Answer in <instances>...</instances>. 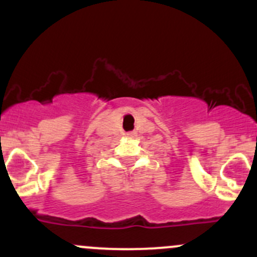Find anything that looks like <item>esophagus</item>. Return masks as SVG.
<instances>
[{
    "label": "esophagus",
    "instance_id": "esophagus-1",
    "mask_svg": "<svg viewBox=\"0 0 257 257\" xmlns=\"http://www.w3.org/2000/svg\"><path fill=\"white\" fill-rule=\"evenodd\" d=\"M134 136H136V133H134V132H129V133H126V137H129V138H133Z\"/></svg>",
    "mask_w": 257,
    "mask_h": 257
}]
</instances>
